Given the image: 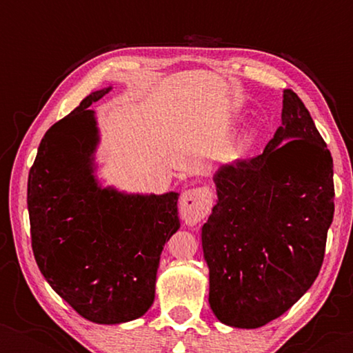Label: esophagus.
Segmentation results:
<instances>
[{
  "instance_id": "1",
  "label": "esophagus",
  "mask_w": 353,
  "mask_h": 353,
  "mask_svg": "<svg viewBox=\"0 0 353 353\" xmlns=\"http://www.w3.org/2000/svg\"><path fill=\"white\" fill-rule=\"evenodd\" d=\"M212 192L207 188H191L181 194L180 215L186 225L194 226L209 215Z\"/></svg>"
}]
</instances>
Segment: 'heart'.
I'll use <instances>...</instances> for the list:
<instances>
[{"instance_id": "1", "label": "heart", "mask_w": 353, "mask_h": 353, "mask_svg": "<svg viewBox=\"0 0 353 353\" xmlns=\"http://www.w3.org/2000/svg\"><path fill=\"white\" fill-rule=\"evenodd\" d=\"M254 134H255V133H254V130H249V132L245 133L244 137H243V141H244V143H249V141H252Z\"/></svg>"}]
</instances>
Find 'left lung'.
Returning <instances> with one entry per match:
<instances>
[{
	"instance_id": "8db88e82",
	"label": "left lung",
	"mask_w": 353,
	"mask_h": 353,
	"mask_svg": "<svg viewBox=\"0 0 353 353\" xmlns=\"http://www.w3.org/2000/svg\"><path fill=\"white\" fill-rule=\"evenodd\" d=\"M281 120L260 156L219 168V201L202 226L210 308L233 327L281 316L325 259L334 215L331 152L292 90L283 93Z\"/></svg>"
}]
</instances>
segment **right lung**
<instances>
[{
	"label": "right lung",
	"mask_w": 353,
	"mask_h": 353,
	"mask_svg": "<svg viewBox=\"0 0 353 353\" xmlns=\"http://www.w3.org/2000/svg\"><path fill=\"white\" fill-rule=\"evenodd\" d=\"M91 93L43 137L28 172L32 249L50 286L86 320L119 325L154 302L163 244L180 228L178 192L123 194L101 188Z\"/></svg>",
	"instance_id": "obj_1"
}]
</instances>
